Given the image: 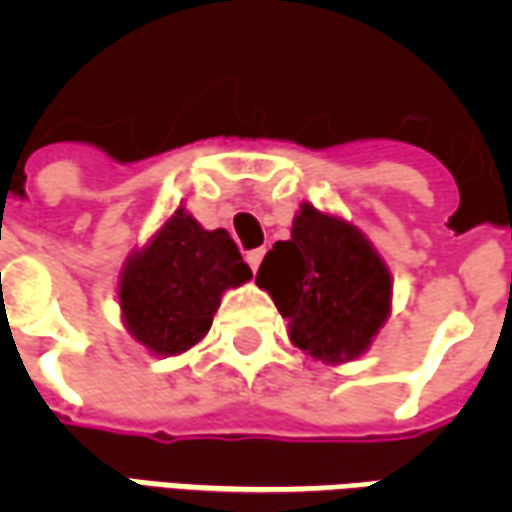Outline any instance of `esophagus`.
Returning a JSON list of instances; mask_svg holds the SVG:
<instances>
[{
	"label": "esophagus",
	"instance_id": "esophagus-1",
	"mask_svg": "<svg viewBox=\"0 0 512 512\" xmlns=\"http://www.w3.org/2000/svg\"><path fill=\"white\" fill-rule=\"evenodd\" d=\"M263 255H266V249H252V252H246V263H249V268H252V271H257V266H260Z\"/></svg>",
	"mask_w": 512,
	"mask_h": 512
}]
</instances>
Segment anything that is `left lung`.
<instances>
[{"instance_id":"1","label":"left lung","mask_w":512,"mask_h":512,"mask_svg":"<svg viewBox=\"0 0 512 512\" xmlns=\"http://www.w3.org/2000/svg\"><path fill=\"white\" fill-rule=\"evenodd\" d=\"M255 282L288 321L293 345L332 365L365 354L392 301V277L373 244L310 202L296 213L290 241L268 249Z\"/></svg>"}]
</instances>
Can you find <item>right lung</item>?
Here are the masks:
<instances>
[{"label":"right lung","instance_id":"right-lung-1","mask_svg":"<svg viewBox=\"0 0 512 512\" xmlns=\"http://www.w3.org/2000/svg\"><path fill=\"white\" fill-rule=\"evenodd\" d=\"M252 279L227 230H205L178 208L120 274L128 332L158 356L189 351L208 334L227 288Z\"/></svg>","mask_w":512,"mask_h":512}]
</instances>
